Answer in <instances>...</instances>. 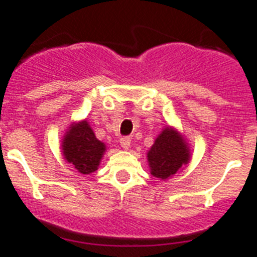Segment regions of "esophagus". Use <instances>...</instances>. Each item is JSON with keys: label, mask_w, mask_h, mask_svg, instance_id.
Here are the masks:
<instances>
[{"label": "esophagus", "mask_w": 257, "mask_h": 257, "mask_svg": "<svg viewBox=\"0 0 257 257\" xmlns=\"http://www.w3.org/2000/svg\"><path fill=\"white\" fill-rule=\"evenodd\" d=\"M119 143L123 150H128L131 146V138L130 137H122L119 139Z\"/></svg>", "instance_id": "esophagus-1"}]
</instances>
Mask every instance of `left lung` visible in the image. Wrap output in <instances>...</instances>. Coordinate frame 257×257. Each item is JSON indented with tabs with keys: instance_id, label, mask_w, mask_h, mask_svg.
Masks as SVG:
<instances>
[{
	"instance_id": "1",
	"label": "left lung",
	"mask_w": 257,
	"mask_h": 257,
	"mask_svg": "<svg viewBox=\"0 0 257 257\" xmlns=\"http://www.w3.org/2000/svg\"><path fill=\"white\" fill-rule=\"evenodd\" d=\"M147 158L151 175L165 180L175 175L182 165L188 164L189 150L179 134L168 127L156 138Z\"/></svg>"
}]
</instances>
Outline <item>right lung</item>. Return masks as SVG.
<instances>
[{
	"label": "right lung",
	"instance_id": "1",
	"mask_svg": "<svg viewBox=\"0 0 257 257\" xmlns=\"http://www.w3.org/2000/svg\"><path fill=\"white\" fill-rule=\"evenodd\" d=\"M105 150V144L95 138L86 120L69 127L63 141L65 160L82 175H89L98 168Z\"/></svg>",
	"mask_w": 257,
	"mask_h": 257
}]
</instances>
